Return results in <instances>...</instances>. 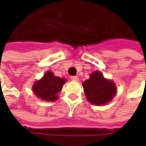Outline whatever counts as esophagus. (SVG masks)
Wrapping results in <instances>:
<instances>
[{
    "label": "esophagus",
    "mask_w": 146,
    "mask_h": 146,
    "mask_svg": "<svg viewBox=\"0 0 146 146\" xmlns=\"http://www.w3.org/2000/svg\"><path fill=\"white\" fill-rule=\"evenodd\" d=\"M71 79H72L73 81H78V80H79L78 77H77V76H72V77H71Z\"/></svg>",
    "instance_id": "34e87169"
}]
</instances>
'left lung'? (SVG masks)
I'll return each instance as SVG.
<instances>
[{
  "label": "left lung",
  "mask_w": 146,
  "mask_h": 146,
  "mask_svg": "<svg viewBox=\"0 0 146 146\" xmlns=\"http://www.w3.org/2000/svg\"><path fill=\"white\" fill-rule=\"evenodd\" d=\"M86 98L96 106L105 105L111 102L117 94V87L114 82L104 78L101 72L96 71L90 78L83 83Z\"/></svg>",
  "instance_id": "left-lung-1"
}]
</instances>
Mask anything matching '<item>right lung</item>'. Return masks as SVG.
I'll use <instances>...</instances> for the list:
<instances>
[{"instance_id":"1","label":"right lung","mask_w":146,"mask_h":146,"mask_svg":"<svg viewBox=\"0 0 146 146\" xmlns=\"http://www.w3.org/2000/svg\"><path fill=\"white\" fill-rule=\"evenodd\" d=\"M65 83L66 78L56 77L52 72L47 71L41 79L34 84L32 90L40 99L45 102H55L58 99V93Z\"/></svg>"}]
</instances>
